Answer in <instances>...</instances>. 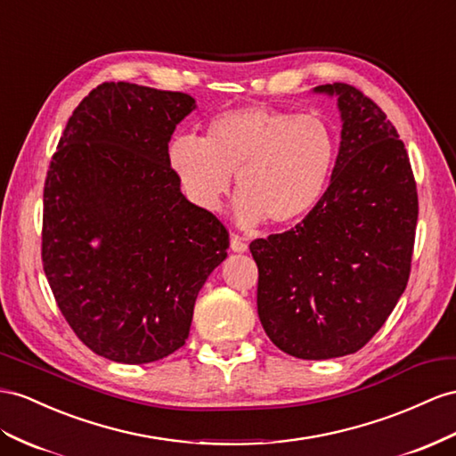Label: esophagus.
<instances>
[{"instance_id":"34e87169","label":"esophagus","mask_w":456,"mask_h":456,"mask_svg":"<svg viewBox=\"0 0 456 456\" xmlns=\"http://www.w3.org/2000/svg\"><path fill=\"white\" fill-rule=\"evenodd\" d=\"M231 250L232 252H247L248 250V244L244 239H240L239 235H232L231 237Z\"/></svg>"}]
</instances>
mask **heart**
Listing matches in <instances>:
<instances>
[{"mask_svg":"<svg viewBox=\"0 0 456 456\" xmlns=\"http://www.w3.org/2000/svg\"><path fill=\"white\" fill-rule=\"evenodd\" d=\"M337 134L318 113L248 106L216 115L206 136H177L169 163L186 196L219 212L237 175V221L254 227L270 219L287 227L306 219L330 189Z\"/></svg>","mask_w":456,"mask_h":456,"instance_id":"1","label":"heart"}]
</instances>
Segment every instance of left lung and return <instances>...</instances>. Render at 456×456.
<instances>
[{
  "label": "left lung",
  "mask_w": 456,
  "mask_h": 456,
  "mask_svg": "<svg viewBox=\"0 0 456 456\" xmlns=\"http://www.w3.org/2000/svg\"><path fill=\"white\" fill-rule=\"evenodd\" d=\"M316 92L337 96L343 119L330 189L293 229L250 242L260 322L302 360L353 354L381 330L411 277L418 221L411 159L387 115L346 83Z\"/></svg>",
  "instance_id": "left-lung-1"
}]
</instances>
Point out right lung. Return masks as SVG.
Instances as JSON below:
<instances>
[{
    "mask_svg": "<svg viewBox=\"0 0 456 456\" xmlns=\"http://www.w3.org/2000/svg\"><path fill=\"white\" fill-rule=\"evenodd\" d=\"M196 108L183 92L102 83L69 117L44 183L42 265L63 318L96 354L148 364L189 339L229 231L191 204L169 163Z\"/></svg>",
    "mask_w": 456,
    "mask_h": 456,
    "instance_id": "1",
    "label": "right lung"
}]
</instances>
